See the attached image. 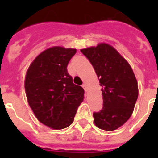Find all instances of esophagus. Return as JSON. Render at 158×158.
<instances>
[{
    "label": "esophagus",
    "mask_w": 158,
    "mask_h": 158,
    "mask_svg": "<svg viewBox=\"0 0 158 158\" xmlns=\"http://www.w3.org/2000/svg\"><path fill=\"white\" fill-rule=\"evenodd\" d=\"M82 87H83V88H84V90H85V92L88 91V89H87L86 85H85V84H83V85H82Z\"/></svg>",
    "instance_id": "34e87169"
}]
</instances>
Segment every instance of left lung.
I'll use <instances>...</instances> for the list:
<instances>
[{"label": "left lung", "mask_w": 158, "mask_h": 158, "mask_svg": "<svg viewBox=\"0 0 158 158\" xmlns=\"http://www.w3.org/2000/svg\"><path fill=\"white\" fill-rule=\"evenodd\" d=\"M81 52L94 66L102 86L103 107L94 113V123L103 130H116L130 119L139 95L132 68L106 43L82 49Z\"/></svg>", "instance_id": "8db88e82"}]
</instances>
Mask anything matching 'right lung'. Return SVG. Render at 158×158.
Wrapping results in <instances>:
<instances>
[{"label": "right lung", "instance_id": "right-lung-1", "mask_svg": "<svg viewBox=\"0 0 158 158\" xmlns=\"http://www.w3.org/2000/svg\"><path fill=\"white\" fill-rule=\"evenodd\" d=\"M75 49L53 47L32 62L25 77L28 102L41 123L54 130L68 127L84 100V90L75 85L67 65Z\"/></svg>", "mask_w": 158, "mask_h": 158}]
</instances>
